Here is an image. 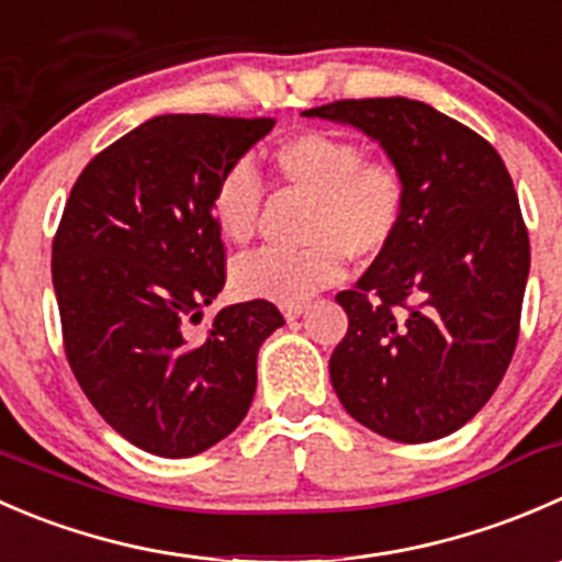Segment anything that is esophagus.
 <instances>
[{
	"mask_svg": "<svg viewBox=\"0 0 562 562\" xmlns=\"http://www.w3.org/2000/svg\"><path fill=\"white\" fill-rule=\"evenodd\" d=\"M305 314V305L303 303H297V305H283V316H286L289 322H294L297 319V316H303Z\"/></svg>",
	"mask_w": 562,
	"mask_h": 562,
	"instance_id": "34e87169",
	"label": "esophagus"
}]
</instances>
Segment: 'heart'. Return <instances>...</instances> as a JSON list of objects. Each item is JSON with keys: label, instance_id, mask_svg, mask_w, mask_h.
<instances>
[{"label": "heart", "instance_id": "b5f03b06", "mask_svg": "<svg viewBox=\"0 0 562 562\" xmlns=\"http://www.w3.org/2000/svg\"><path fill=\"white\" fill-rule=\"evenodd\" d=\"M283 191L308 196L305 248L262 251L235 265V289L246 297L297 305L341 279L347 254L369 262L385 254L407 215V177L393 160L366 158V147L333 131L292 133L268 155ZM210 215L229 246H248L262 221V191L243 166L226 171L210 196Z\"/></svg>", "mask_w": 562, "mask_h": 562}]
</instances>
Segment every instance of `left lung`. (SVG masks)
<instances>
[{
  "instance_id": "obj_1",
  "label": "left lung",
  "mask_w": 562,
  "mask_h": 562,
  "mask_svg": "<svg viewBox=\"0 0 562 562\" xmlns=\"http://www.w3.org/2000/svg\"><path fill=\"white\" fill-rule=\"evenodd\" d=\"M303 114L376 138L409 188L396 240L336 294L349 319L330 355L336 396L387 440H440L492 398L519 338L530 237L508 169L420 100H333Z\"/></svg>"
}]
</instances>
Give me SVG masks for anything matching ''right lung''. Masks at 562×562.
<instances>
[{
  "label": "right lung",
  "mask_w": 562,
  "mask_h": 562,
  "mask_svg": "<svg viewBox=\"0 0 562 562\" xmlns=\"http://www.w3.org/2000/svg\"><path fill=\"white\" fill-rule=\"evenodd\" d=\"M273 125L155 116L94 155L65 204L52 246L65 355L100 418L155 457H196L240 426L259 347L283 325L270 300H248L188 333L226 281L215 182Z\"/></svg>",
  "instance_id": "add662e5"
}]
</instances>
